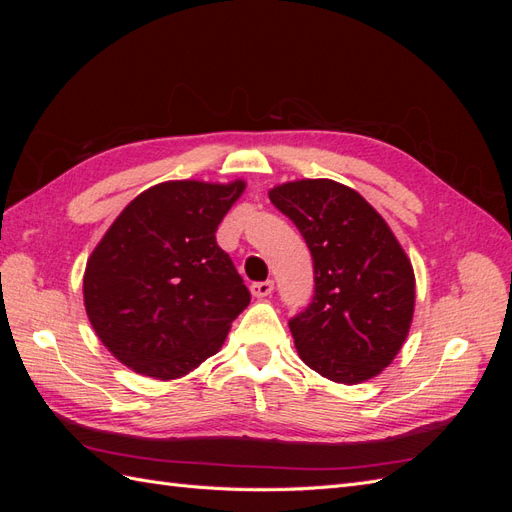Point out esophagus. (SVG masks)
<instances>
[{"label":"esophagus","mask_w":512,"mask_h":512,"mask_svg":"<svg viewBox=\"0 0 512 512\" xmlns=\"http://www.w3.org/2000/svg\"><path fill=\"white\" fill-rule=\"evenodd\" d=\"M273 282L271 280H267V282H256V284H252V294L256 299H265V297H271V292H273Z\"/></svg>","instance_id":"esophagus-1"}]
</instances>
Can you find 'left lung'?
Instances as JSON below:
<instances>
[{
    "label": "left lung",
    "mask_w": 512,
    "mask_h": 512,
    "mask_svg": "<svg viewBox=\"0 0 512 512\" xmlns=\"http://www.w3.org/2000/svg\"><path fill=\"white\" fill-rule=\"evenodd\" d=\"M269 198L314 260V301L288 322L301 361L339 384L376 378L412 327L416 280L404 247L359 192L333 179L286 181Z\"/></svg>",
    "instance_id": "left-lung-1"
}]
</instances>
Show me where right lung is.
I'll return each instance as SVG.
<instances>
[{"label": "right lung", "mask_w": 512, "mask_h": 512, "mask_svg": "<svg viewBox=\"0 0 512 512\" xmlns=\"http://www.w3.org/2000/svg\"><path fill=\"white\" fill-rule=\"evenodd\" d=\"M245 181H164L138 194L87 258L83 301L100 342L153 380H177L218 352L250 305L215 241Z\"/></svg>", "instance_id": "right-lung-1"}]
</instances>
